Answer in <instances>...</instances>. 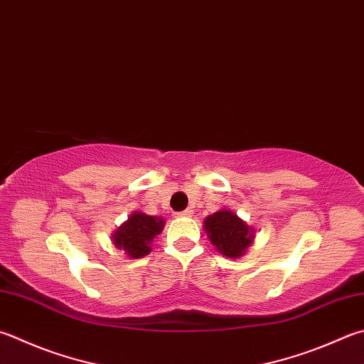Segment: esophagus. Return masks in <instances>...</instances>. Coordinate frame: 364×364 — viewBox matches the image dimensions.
<instances>
[{
  "instance_id": "1",
  "label": "esophagus",
  "mask_w": 364,
  "mask_h": 364,
  "mask_svg": "<svg viewBox=\"0 0 364 364\" xmlns=\"http://www.w3.org/2000/svg\"><path fill=\"white\" fill-rule=\"evenodd\" d=\"M191 214H193V210H191V209H185V210H182V212H177L176 215H179V217H190Z\"/></svg>"
}]
</instances>
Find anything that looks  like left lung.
I'll return each mask as SVG.
<instances>
[{
    "label": "left lung",
    "instance_id": "8db88e82",
    "mask_svg": "<svg viewBox=\"0 0 364 364\" xmlns=\"http://www.w3.org/2000/svg\"><path fill=\"white\" fill-rule=\"evenodd\" d=\"M209 241L225 257H241L253 241V231L235 212L218 210L204 222Z\"/></svg>",
    "mask_w": 364,
    "mask_h": 364
}]
</instances>
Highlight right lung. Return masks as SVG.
I'll return each mask as SVG.
<instances>
[{"label": "right lung", "mask_w": 364, "mask_h": 364, "mask_svg": "<svg viewBox=\"0 0 364 364\" xmlns=\"http://www.w3.org/2000/svg\"><path fill=\"white\" fill-rule=\"evenodd\" d=\"M163 225L164 220L161 217L159 218L146 215L142 212H134L128 218V222L115 231L114 244L119 249L125 250L128 257L141 258L150 252V242L156 235H160Z\"/></svg>", "instance_id": "right-lung-1"}]
</instances>
